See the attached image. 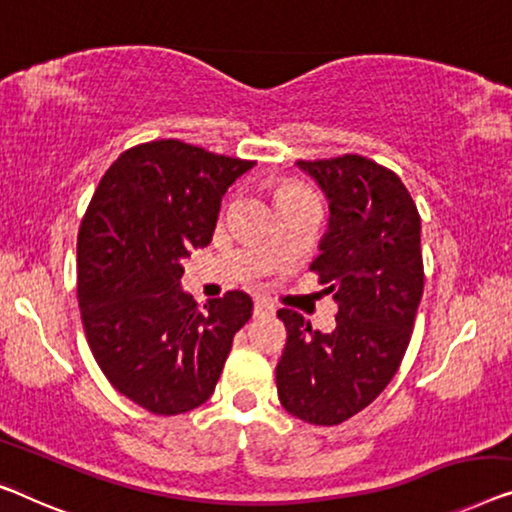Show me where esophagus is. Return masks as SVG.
Returning a JSON list of instances; mask_svg holds the SVG:
<instances>
[{
    "instance_id": "34e87169",
    "label": "esophagus",
    "mask_w": 512,
    "mask_h": 512,
    "mask_svg": "<svg viewBox=\"0 0 512 512\" xmlns=\"http://www.w3.org/2000/svg\"><path fill=\"white\" fill-rule=\"evenodd\" d=\"M254 314H256V316H268V314H274V307L270 305V302H265V300H256V305H254Z\"/></svg>"
}]
</instances>
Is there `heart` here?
<instances>
[{
  "label": "heart",
  "mask_w": 512,
  "mask_h": 512,
  "mask_svg": "<svg viewBox=\"0 0 512 512\" xmlns=\"http://www.w3.org/2000/svg\"><path fill=\"white\" fill-rule=\"evenodd\" d=\"M298 191H305L302 187H295V184H288V187L284 189V194L281 196H288V194H298Z\"/></svg>",
  "instance_id": "heart-1"
}]
</instances>
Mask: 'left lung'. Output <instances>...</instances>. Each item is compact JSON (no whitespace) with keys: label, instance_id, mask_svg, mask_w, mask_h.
<instances>
[{"label":"left lung","instance_id":"1","mask_svg":"<svg viewBox=\"0 0 512 512\" xmlns=\"http://www.w3.org/2000/svg\"><path fill=\"white\" fill-rule=\"evenodd\" d=\"M330 207L311 270L337 302L332 332L279 309L288 339L277 362L279 402L311 425H339L381 395L397 374L425 286L420 214L404 182L346 154L298 161Z\"/></svg>","mask_w":512,"mask_h":512}]
</instances>
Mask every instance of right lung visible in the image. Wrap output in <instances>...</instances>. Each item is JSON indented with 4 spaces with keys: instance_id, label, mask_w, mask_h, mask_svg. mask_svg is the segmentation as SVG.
<instances>
[{
    "instance_id": "right-lung-1",
    "label": "right lung",
    "mask_w": 512,
    "mask_h": 512,
    "mask_svg": "<svg viewBox=\"0 0 512 512\" xmlns=\"http://www.w3.org/2000/svg\"><path fill=\"white\" fill-rule=\"evenodd\" d=\"M254 168L180 140L127 150L101 177L78 233V305L94 360L131 402L177 416L214 392L247 293L198 307L184 258L207 247L228 187Z\"/></svg>"
}]
</instances>
